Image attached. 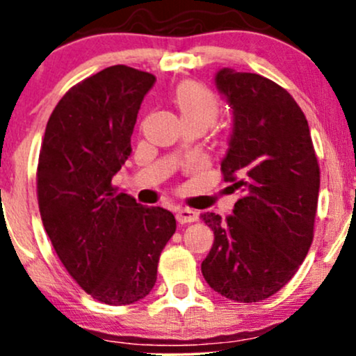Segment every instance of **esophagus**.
Segmentation results:
<instances>
[{
  "mask_svg": "<svg viewBox=\"0 0 356 356\" xmlns=\"http://www.w3.org/2000/svg\"><path fill=\"white\" fill-rule=\"evenodd\" d=\"M175 218H177L179 224H189L195 222L199 219V214L194 209H189V207H179L175 211Z\"/></svg>",
  "mask_w": 356,
  "mask_h": 356,
  "instance_id": "1",
  "label": "esophagus"
}]
</instances>
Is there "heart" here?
I'll return each mask as SVG.
<instances>
[{"label":"heart","instance_id":"b5f03b06","mask_svg":"<svg viewBox=\"0 0 356 356\" xmlns=\"http://www.w3.org/2000/svg\"><path fill=\"white\" fill-rule=\"evenodd\" d=\"M184 124H201L207 129L219 115V100L209 88L197 83H184L174 97Z\"/></svg>","mask_w":356,"mask_h":356}]
</instances>
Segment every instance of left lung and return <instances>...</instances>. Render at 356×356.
I'll list each match as a JSON object with an SVG mask.
<instances>
[{
    "instance_id": "obj_1",
    "label": "left lung",
    "mask_w": 356,
    "mask_h": 356,
    "mask_svg": "<svg viewBox=\"0 0 356 356\" xmlns=\"http://www.w3.org/2000/svg\"><path fill=\"white\" fill-rule=\"evenodd\" d=\"M218 90L232 108V136L220 172L241 199L226 219L201 218L214 231L202 276L238 303H257L295 276L313 243L320 165L303 110L257 73L222 68Z\"/></svg>"
}]
</instances>
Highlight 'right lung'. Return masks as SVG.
<instances>
[{
    "instance_id": "add662e5",
    "label": "right lung",
    "mask_w": 356,
    "mask_h": 356,
    "mask_svg": "<svg viewBox=\"0 0 356 356\" xmlns=\"http://www.w3.org/2000/svg\"><path fill=\"white\" fill-rule=\"evenodd\" d=\"M154 83L152 73L127 65L81 80L56 104L40 149L36 194L44 231L68 275L105 305L149 295L175 232L172 212L142 206L112 186Z\"/></svg>"
}]
</instances>
